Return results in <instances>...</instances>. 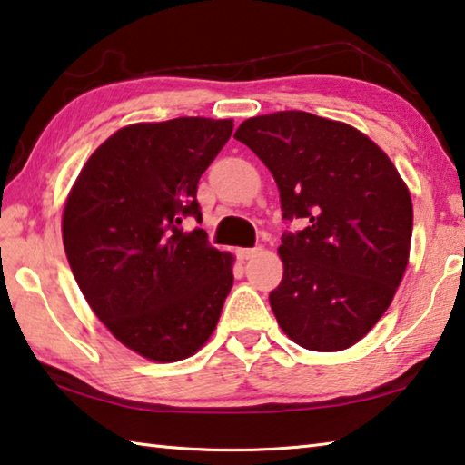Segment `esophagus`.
<instances>
[{
  "label": "esophagus",
  "instance_id": "34e87169",
  "mask_svg": "<svg viewBox=\"0 0 465 465\" xmlns=\"http://www.w3.org/2000/svg\"><path fill=\"white\" fill-rule=\"evenodd\" d=\"M257 253H262V247H253V249H239V251H237V255H239V259H242V262H245V259L255 257Z\"/></svg>",
  "mask_w": 465,
  "mask_h": 465
}]
</instances>
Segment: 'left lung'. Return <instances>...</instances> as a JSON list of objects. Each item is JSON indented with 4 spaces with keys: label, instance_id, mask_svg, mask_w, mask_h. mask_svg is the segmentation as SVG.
Masks as SVG:
<instances>
[{
    "label": "left lung",
    "instance_id": "1",
    "mask_svg": "<svg viewBox=\"0 0 465 465\" xmlns=\"http://www.w3.org/2000/svg\"><path fill=\"white\" fill-rule=\"evenodd\" d=\"M278 183L283 278L270 294L282 331L311 351H341L373 329L409 263L412 202L392 161L360 130L288 110L242 122Z\"/></svg>",
    "mask_w": 465,
    "mask_h": 465
}]
</instances>
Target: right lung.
I'll list each match as a JSON object with an SVG mask.
<instances>
[{"mask_svg":"<svg viewBox=\"0 0 465 465\" xmlns=\"http://www.w3.org/2000/svg\"><path fill=\"white\" fill-rule=\"evenodd\" d=\"M232 120L173 118L114 133L81 169L63 212L79 290L122 345L151 361L193 355L232 288V255L210 247L195 200Z\"/></svg>","mask_w":465,"mask_h":465,"instance_id":"1","label":"right lung"}]
</instances>
